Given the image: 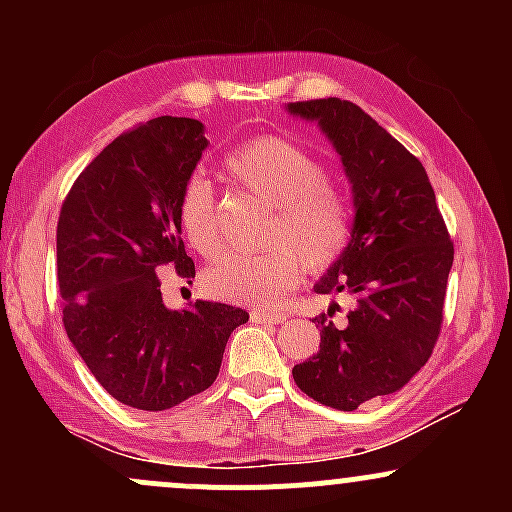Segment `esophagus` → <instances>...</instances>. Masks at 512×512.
<instances>
[{
	"instance_id": "1",
	"label": "esophagus",
	"mask_w": 512,
	"mask_h": 512,
	"mask_svg": "<svg viewBox=\"0 0 512 512\" xmlns=\"http://www.w3.org/2000/svg\"><path fill=\"white\" fill-rule=\"evenodd\" d=\"M250 317L252 322H264V325H281V322H286L284 313H272V310H260V308L252 310Z\"/></svg>"
}]
</instances>
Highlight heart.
<instances>
[{
	"label": "heart",
	"instance_id": "b5f03b06",
	"mask_svg": "<svg viewBox=\"0 0 512 512\" xmlns=\"http://www.w3.org/2000/svg\"><path fill=\"white\" fill-rule=\"evenodd\" d=\"M231 182L272 204L264 240L272 248L223 252L207 269L204 284L214 296L248 305H274L301 281V264L310 272L327 269L342 257L351 238L346 197L327 182V170L301 144L286 137L250 139L221 161ZM178 219L187 243L211 255L221 243L214 187L192 175L178 197Z\"/></svg>",
	"mask_w": 512,
	"mask_h": 512
}]
</instances>
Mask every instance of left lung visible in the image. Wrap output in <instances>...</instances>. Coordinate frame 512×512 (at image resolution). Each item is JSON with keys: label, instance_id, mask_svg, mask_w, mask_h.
<instances>
[{"label": "left lung", "instance_id": "1", "mask_svg": "<svg viewBox=\"0 0 512 512\" xmlns=\"http://www.w3.org/2000/svg\"><path fill=\"white\" fill-rule=\"evenodd\" d=\"M334 144L354 192V228L317 293H351L356 308L317 315L320 351L293 380L325 407L354 411L402 390L431 358L455 248L421 161L351 101L289 103Z\"/></svg>", "mask_w": 512, "mask_h": 512}]
</instances>
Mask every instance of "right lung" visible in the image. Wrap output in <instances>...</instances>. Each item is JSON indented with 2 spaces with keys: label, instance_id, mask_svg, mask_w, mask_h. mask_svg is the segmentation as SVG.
Returning a JSON list of instances; mask_svg holds the SVG:
<instances>
[{
  "label": "right lung",
  "instance_id": "right-lung-1",
  "mask_svg": "<svg viewBox=\"0 0 512 512\" xmlns=\"http://www.w3.org/2000/svg\"><path fill=\"white\" fill-rule=\"evenodd\" d=\"M207 144L199 120L156 117L105 146L62 202L64 330L93 378L127 407L163 411L207 390L231 332L248 322L226 303L163 305L158 274L195 279L178 197Z\"/></svg>",
  "mask_w": 512,
  "mask_h": 512
}]
</instances>
